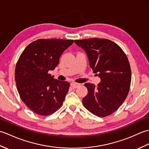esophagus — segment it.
I'll list each match as a JSON object with an SVG mask.
<instances>
[{
  "label": "esophagus",
  "instance_id": "esophagus-1",
  "mask_svg": "<svg viewBox=\"0 0 149 149\" xmlns=\"http://www.w3.org/2000/svg\"><path fill=\"white\" fill-rule=\"evenodd\" d=\"M70 85H71V86H72L73 88H76L79 86L80 85H81V84L77 83H74V82H73V83H71Z\"/></svg>",
  "mask_w": 149,
  "mask_h": 149
}]
</instances>
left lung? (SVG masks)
Masks as SVG:
<instances>
[{
	"label": "left lung",
	"mask_w": 149,
	"mask_h": 149,
	"mask_svg": "<svg viewBox=\"0 0 149 149\" xmlns=\"http://www.w3.org/2000/svg\"><path fill=\"white\" fill-rule=\"evenodd\" d=\"M75 42L86 52L90 66L101 80L97 86L84 84L88 94L83 99V106L97 116L111 115L124 102L130 89L131 70L127 56L107 39L95 38Z\"/></svg>",
	"instance_id": "1"
}]
</instances>
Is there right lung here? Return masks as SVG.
Listing matches in <instances>:
<instances>
[{
	"label": "right lung",
	"mask_w": 149,
	"mask_h": 149,
	"mask_svg": "<svg viewBox=\"0 0 149 149\" xmlns=\"http://www.w3.org/2000/svg\"><path fill=\"white\" fill-rule=\"evenodd\" d=\"M74 40L39 39L28 45L17 63L15 72L22 100L34 113L47 116L61 107L70 84L49 74L59 64L62 53Z\"/></svg>",
	"instance_id": "obj_1"
}]
</instances>
